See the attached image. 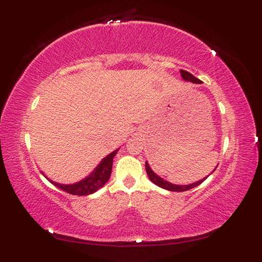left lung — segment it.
I'll return each mask as SVG.
<instances>
[{"label": "left lung", "mask_w": 262, "mask_h": 262, "mask_svg": "<svg viewBox=\"0 0 262 262\" xmlns=\"http://www.w3.org/2000/svg\"><path fill=\"white\" fill-rule=\"evenodd\" d=\"M180 74H181V76H182V79L185 80V81H189V82H192V83H198V84H199V83H202V81L198 80L197 77H194L192 74H190V73H189V72H187V71L180 70ZM216 168H217V166H216ZM145 169H146V172H147V176H148V178H149V180H151L153 183H155V185H157V186L165 189V190H169V191H187V190H189V189H192V188H194V187L199 186L200 183L204 182V180L207 179V177H208V176H207V177L204 178V179H202V180H199V181H197V182H193V183H191V185L179 186V185H173V183L166 181V180L162 179V178H161V177H159V176H158L157 173H155V172L151 169V166H149V164L147 163V161L145 162ZM215 170H216V169H214V171H215Z\"/></svg>", "instance_id": "obj_1"}]
</instances>
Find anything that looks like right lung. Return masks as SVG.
Returning <instances> with one entry per match:
<instances>
[{
    "mask_svg": "<svg viewBox=\"0 0 262 262\" xmlns=\"http://www.w3.org/2000/svg\"><path fill=\"white\" fill-rule=\"evenodd\" d=\"M118 149L119 148H117L116 151L111 152L104 159H102L101 162L96 166V169H94L88 177H85L84 179H82L79 182L72 183V185H62V183L55 182L51 179H48L47 177L45 178H47L48 181L52 182L54 186L62 189V190L65 192L77 194V196H88V194H91L93 192H96L97 190H99V189L103 187L105 185V182L109 180L110 174H111V169H113L114 158L117 154V152H118Z\"/></svg>",
    "mask_w": 262,
    "mask_h": 262,
    "instance_id": "right-lung-1",
    "label": "right lung"
}]
</instances>
